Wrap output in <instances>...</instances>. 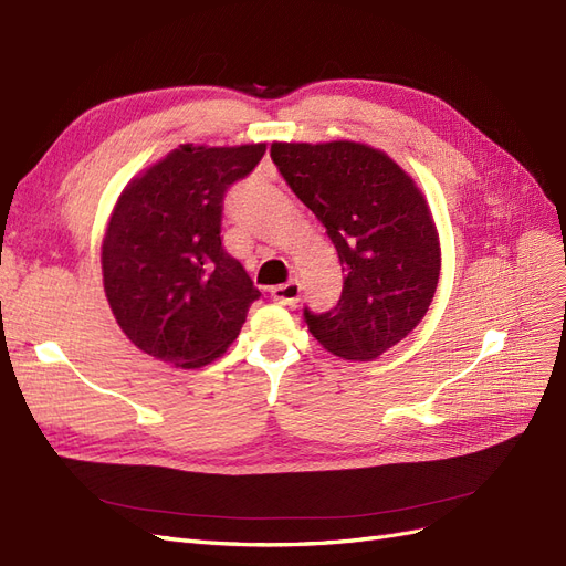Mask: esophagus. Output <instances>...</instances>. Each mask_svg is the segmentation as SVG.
<instances>
[{
	"mask_svg": "<svg viewBox=\"0 0 566 566\" xmlns=\"http://www.w3.org/2000/svg\"><path fill=\"white\" fill-rule=\"evenodd\" d=\"M270 296H272V301H277L280 305L294 307L301 301V284L296 280H291L286 284H277V286L270 289Z\"/></svg>",
	"mask_w": 566,
	"mask_h": 566,
	"instance_id": "34e87169",
	"label": "esophagus"
}]
</instances>
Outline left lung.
I'll return each instance as SVG.
<instances>
[{
	"mask_svg": "<svg viewBox=\"0 0 566 566\" xmlns=\"http://www.w3.org/2000/svg\"><path fill=\"white\" fill-rule=\"evenodd\" d=\"M270 157L326 228L345 272L336 307H303L310 334L336 357L376 359L423 319L440 280L426 197L386 153L361 143H272Z\"/></svg>",
	"mask_w": 566,
	"mask_h": 566,
	"instance_id": "obj_1",
	"label": "left lung"
}]
</instances>
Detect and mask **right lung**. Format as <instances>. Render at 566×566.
I'll use <instances>...</instances> for the list:
<instances>
[{"label": "right lung", "mask_w": 566, "mask_h": 566, "mask_svg": "<svg viewBox=\"0 0 566 566\" xmlns=\"http://www.w3.org/2000/svg\"><path fill=\"white\" fill-rule=\"evenodd\" d=\"M265 155L180 145L122 192L103 240V286L136 348L178 369L221 357L261 291L221 242L223 199Z\"/></svg>", "instance_id": "add662e5"}]
</instances>
